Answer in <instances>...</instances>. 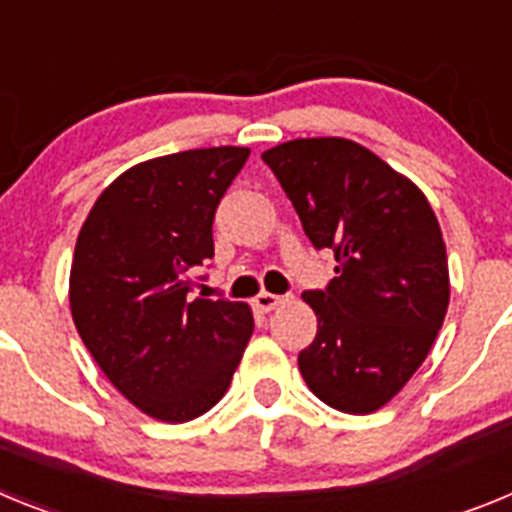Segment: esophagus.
Returning <instances> with one entry per match:
<instances>
[{"label":"esophagus","instance_id":"34e87169","mask_svg":"<svg viewBox=\"0 0 512 512\" xmlns=\"http://www.w3.org/2000/svg\"><path fill=\"white\" fill-rule=\"evenodd\" d=\"M256 307H259L261 312H271L277 305H282V297L279 295H271V292H261L259 297H256Z\"/></svg>","mask_w":512,"mask_h":512}]
</instances>
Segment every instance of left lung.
I'll return each mask as SVG.
<instances>
[{
	"label": "left lung",
	"mask_w": 512,
	"mask_h": 512,
	"mask_svg": "<svg viewBox=\"0 0 512 512\" xmlns=\"http://www.w3.org/2000/svg\"><path fill=\"white\" fill-rule=\"evenodd\" d=\"M305 235L336 256V277L302 300L318 336L297 356L325 405L379 410L418 372L449 307L446 246L425 194L346 138H300L266 151Z\"/></svg>",
	"instance_id": "obj_1"
}]
</instances>
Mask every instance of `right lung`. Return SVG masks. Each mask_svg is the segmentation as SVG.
<instances>
[{"label": "right lung", "mask_w": 512, "mask_h": 512, "mask_svg": "<svg viewBox=\"0 0 512 512\" xmlns=\"http://www.w3.org/2000/svg\"><path fill=\"white\" fill-rule=\"evenodd\" d=\"M248 148L153 158L120 174L81 225L71 315L107 379L146 415L187 423L228 392L253 333L248 305L192 300L212 220Z\"/></svg>", "instance_id": "1"}]
</instances>
